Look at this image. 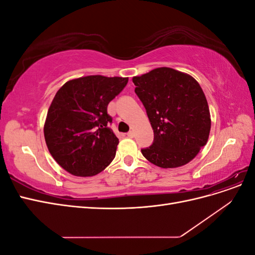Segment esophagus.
Returning <instances> with one entry per match:
<instances>
[{"label": "esophagus", "instance_id": "1", "mask_svg": "<svg viewBox=\"0 0 255 255\" xmlns=\"http://www.w3.org/2000/svg\"><path fill=\"white\" fill-rule=\"evenodd\" d=\"M128 135V137H129V138H133L134 137V132H133V130H129V132L127 134Z\"/></svg>", "mask_w": 255, "mask_h": 255}]
</instances>
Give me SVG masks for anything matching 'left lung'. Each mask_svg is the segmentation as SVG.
Here are the masks:
<instances>
[{"instance_id":"1","label":"left lung","mask_w":255,"mask_h":255,"mask_svg":"<svg viewBox=\"0 0 255 255\" xmlns=\"http://www.w3.org/2000/svg\"><path fill=\"white\" fill-rule=\"evenodd\" d=\"M133 83L154 132L142 155L160 168L188 164L206 144L212 125L201 86L191 75L167 67L134 76Z\"/></svg>"}]
</instances>
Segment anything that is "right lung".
Masks as SVG:
<instances>
[{"mask_svg": "<svg viewBox=\"0 0 255 255\" xmlns=\"http://www.w3.org/2000/svg\"><path fill=\"white\" fill-rule=\"evenodd\" d=\"M128 78L88 75L68 81L49 107L43 132L56 163L76 176L103 171L116 155L119 139L109 128L107 105Z\"/></svg>", "mask_w": 255, "mask_h": 255, "instance_id": "right-lung-1", "label": "right lung"}]
</instances>
